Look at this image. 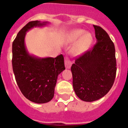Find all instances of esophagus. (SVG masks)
<instances>
[{
  "instance_id": "34e87169",
  "label": "esophagus",
  "mask_w": 128,
  "mask_h": 128,
  "mask_svg": "<svg viewBox=\"0 0 128 128\" xmlns=\"http://www.w3.org/2000/svg\"><path fill=\"white\" fill-rule=\"evenodd\" d=\"M64 64H65V67L66 69H70L71 67L72 62L68 57H66L64 58Z\"/></svg>"
}]
</instances>
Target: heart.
Returning <instances> with one entry per match:
<instances>
[{
    "instance_id": "1",
    "label": "heart",
    "mask_w": 128,
    "mask_h": 128,
    "mask_svg": "<svg viewBox=\"0 0 128 128\" xmlns=\"http://www.w3.org/2000/svg\"><path fill=\"white\" fill-rule=\"evenodd\" d=\"M79 39L80 40L72 49V52L75 54H80L86 52L90 47L93 42V37L90 33L86 32V31L81 29L72 30L69 34L68 41L71 43Z\"/></svg>"
}]
</instances>
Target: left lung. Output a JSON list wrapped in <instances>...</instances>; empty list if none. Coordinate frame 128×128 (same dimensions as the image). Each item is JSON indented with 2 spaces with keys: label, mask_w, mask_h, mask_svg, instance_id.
I'll list each match as a JSON object with an SVG mask.
<instances>
[{
  "label": "left lung",
  "mask_w": 128,
  "mask_h": 128,
  "mask_svg": "<svg viewBox=\"0 0 128 128\" xmlns=\"http://www.w3.org/2000/svg\"><path fill=\"white\" fill-rule=\"evenodd\" d=\"M93 26L97 42L71 66L74 91L87 102L104 97L113 86L116 74L114 43L102 27Z\"/></svg>",
  "instance_id": "left-lung-1"
}]
</instances>
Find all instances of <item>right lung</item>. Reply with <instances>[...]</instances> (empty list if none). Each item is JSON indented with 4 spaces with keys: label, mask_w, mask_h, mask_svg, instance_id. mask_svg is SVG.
<instances>
[{
    "label": "right lung",
    "mask_w": 128,
    "mask_h": 128,
    "mask_svg": "<svg viewBox=\"0 0 128 128\" xmlns=\"http://www.w3.org/2000/svg\"><path fill=\"white\" fill-rule=\"evenodd\" d=\"M48 22H29L17 34L12 43V68L17 84L26 98L38 104L50 102L54 97L59 74L65 69L64 58H40L28 53L25 44L26 33Z\"/></svg>",
    "instance_id": "add662e5"
}]
</instances>
